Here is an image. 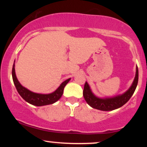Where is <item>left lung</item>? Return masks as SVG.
I'll return each instance as SVG.
<instances>
[{"instance_id": "left-lung-1", "label": "left lung", "mask_w": 147, "mask_h": 147, "mask_svg": "<svg viewBox=\"0 0 147 147\" xmlns=\"http://www.w3.org/2000/svg\"><path fill=\"white\" fill-rule=\"evenodd\" d=\"M138 82V68H136V74L134 81H133L132 86L131 88L124 92L122 95L117 96V97H113V98H106V99H100L95 97L91 92L88 84L86 82L84 84L83 95L85 100L93 109H97V110L109 111L117 109L118 108L121 107L126 104L129 100L131 96L134 93L137 87Z\"/></svg>"}]
</instances>
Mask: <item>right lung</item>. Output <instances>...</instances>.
I'll return each instance as SVG.
<instances>
[{"instance_id": "1", "label": "right lung", "mask_w": 147, "mask_h": 147, "mask_svg": "<svg viewBox=\"0 0 147 147\" xmlns=\"http://www.w3.org/2000/svg\"><path fill=\"white\" fill-rule=\"evenodd\" d=\"M14 63L13 65L12 68V79L14 84L16 86V90L19 95L21 96L22 98L25 99L27 102L32 104V105L36 106H41L45 105H48V104H52L53 103L56 102L59 99L61 98L63 92L64 87L68 83L70 79H66L60 85V86L57 89L55 92H52L48 95H43V94H38L34 93V92H31V91L28 90L23 86H22L21 84L18 81L16 78V74H15V68H14Z\"/></svg>"}]
</instances>
